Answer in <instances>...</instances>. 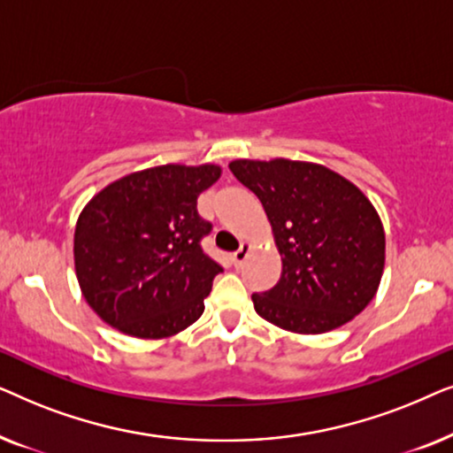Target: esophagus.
<instances>
[{"label": "esophagus", "instance_id": "34e87169", "mask_svg": "<svg viewBox=\"0 0 453 453\" xmlns=\"http://www.w3.org/2000/svg\"><path fill=\"white\" fill-rule=\"evenodd\" d=\"M250 251H251V243H247V241H243V243H241V247H239V251L233 253L234 265L243 264L245 259H247V256H250Z\"/></svg>", "mask_w": 453, "mask_h": 453}]
</instances>
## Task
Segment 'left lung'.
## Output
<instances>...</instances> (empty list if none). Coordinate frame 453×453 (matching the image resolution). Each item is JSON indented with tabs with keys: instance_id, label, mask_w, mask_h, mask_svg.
Instances as JSON below:
<instances>
[{
	"instance_id": "left-lung-1",
	"label": "left lung",
	"mask_w": 453,
	"mask_h": 453,
	"mask_svg": "<svg viewBox=\"0 0 453 453\" xmlns=\"http://www.w3.org/2000/svg\"><path fill=\"white\" fill-rule=\"evenodd\" d=\"M233 175L262 202L282 259L280 280L253 295L259 318L293 334H326L373 301L386 231L355 183L305 160L239 158Z\"/></svg>"
}]
</instances>
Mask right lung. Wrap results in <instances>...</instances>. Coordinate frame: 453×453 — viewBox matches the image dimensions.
I'll return each mask as SVG.
<instances>
[{
  "label": "right lung",
  "mask_w": 453,
  "mask_h": 453,
  "mask_svg": "<svg viewBox=\"0 0 453 453\" xmlns=\"http://www.w3.org/2000/svg\"><path fill=\"white\" fill-rule=\"evenodd\" d=\"M222 175L219 165H160L103 188L82 208L73 265L84 299L126 336L163 340L203 313L222 270L202 251L210 222L197 196Z\"/></svg>",
  "instance_id": "1"
}]
</instances>
